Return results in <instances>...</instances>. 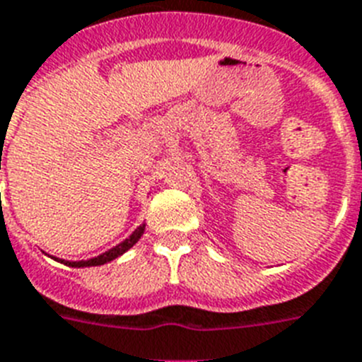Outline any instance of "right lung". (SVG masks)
<instances>
[{
  "mask_svg": "<svg viewBox=\"0 0 362 362\" xmlns=\"http://www.w3.org/2000/svg\"><path fill=\"white\" fill-rule=\"evenodd\" d=\"M145 232V223L139 224L138 228H136L134 232L130 233L129 238L124 239V241H121L119 245H115V247H112L110 250L103 252V254H99L97 257H92V259H81V261H66V259H59V257H53V259L60 261V263H64V265L68 267H75V269H83V267H99V265H105V263H108V261L115 259V257L123 256L124 252L130 250V248L134 247L136 243L141 239V235H144Z\"/></svg>",
  "mask_w": 362,
  "mask_h": 362,
  "instance_id": "1",
  "label": "right lung"
}]
</instances>
